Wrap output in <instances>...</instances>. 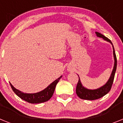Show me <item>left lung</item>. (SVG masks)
<instances>
[{"instance_id":"left-lung-1","label":"left lung","mask_w":123,"mask_h":123,"mask_svg":"<svg viewBox=\"0 0 123 123\" xmlns=\"http://www.w3.org/2000/svg\"><path fill=\"white\" fill-rule=\"evenodd\" d=\"M95 34L97 37H99L103 38L105 41H106L107 42H109L113 46V56H114V60H115V63H114V67L113 71L111 74V76L110 77L108 81L106 82L105 85L103 86L100 87V88H98L97 89H86V87L82 86L81 84V80L79 79V81H78V84L76 86V92L78 96L79 97V98L81 99L84 100H94L98 99V98H101L102 97H104V95H106V94H108V92L110 91L111 86H112L114 78H115V74L116 70H117V56L115 54V49L113 45L112 42L109 39L105 37L102 34L99 33L98 32H95Z\"/></svg>"}]
</instances>
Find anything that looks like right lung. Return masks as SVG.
<instances>
[{"mask_svg":"<svg viewBox=\"0 0 123 123\" xmlns=\"http://www.w3.org/2000/svg\"><path fill=\"white\" fill-rule=\"evenodd\" d=\"M62 76H61L60 78H58V79L55 80L54 82H52L48 87L45 88V89L41 91V92L34 93V94L24 93V92L19 91V90L14 87L11 83H10V84L13 91L17 94V95L19 97V98H21V99L26 101V102L31 103V104H39V103H43V102L48 101L52 97L53 94H54V91H55L56 85L58 82L60 78H62Z\"/></svg>","mask_w":123,"mask_h":123,"instance_id":"add662e5","label":"right lung"}]
</instances>
